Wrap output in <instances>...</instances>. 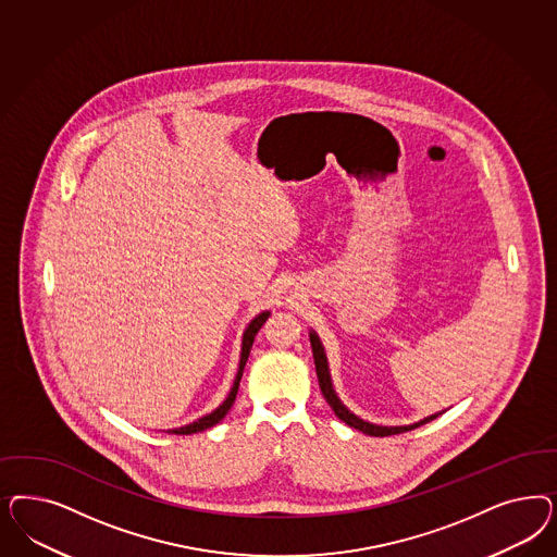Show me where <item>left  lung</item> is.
Returning a JSON list of instances; mask_svg holds the SVG:
<instances>
[{"label":"left lung","mask_w":557,"mask_h":557,"mask_svg":"<svg viewBox=\"0 0 557 557\" xmlns=\"http://www.w3.org/2000/svg\"><path fill=\"white\" fill-rule=\"evenodd\" d=\"M309 342H311V352H313L315 373H318L322 395L325 397V401L330 404V408L334 410V413L341 418L344 424H348L350 429H357V431L362 432V434H369V436H392V434H399V432L413 431V429H418V426L431 422V420L438 418L441 413L445 412V410H443V412L431 413V416H426V418H422V420H418V422H413V424H404V426H381V424H373V422L362 420L357 413L350 412V410L342 404L338 394H336L334 383H332V375H330V364H327V357H325L322 341H320V336H318L313 330H309Z\"/></svg>","instance_id":"1"}]
</instances>
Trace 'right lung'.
<instances>
[{
    "mask_svg": "<svg viewBox=\"0 0 557 557\" xmlns=\"http://www.w3.org/2000/svg\"><path fill=\"white\" fill-rule=\"evenodd\" d=\"M270 311H260L253 320H251L248 325H246V330H244V334H242V352H239V364H237V373H235L234 385H232V389H230V394L227 397L223 399V404H219L215 410L211 413H205V416H200L198 420H193L190 424H184V426H178V429H170V434H195V432L207 431V429H211V426H215L219 424L223 418H225V413L232 410V406H234L235 395H237V389H239V381H242V375H244V367H246V360L250 357L251 344H253V338H256V334H258V330L264 325V322L269 320Z\"/></svg>",
    "mask_w": 557,
    "mask_h": 557,
    "instance_id": "add662e5",
    "label": "right lung"
}]
</instances>
